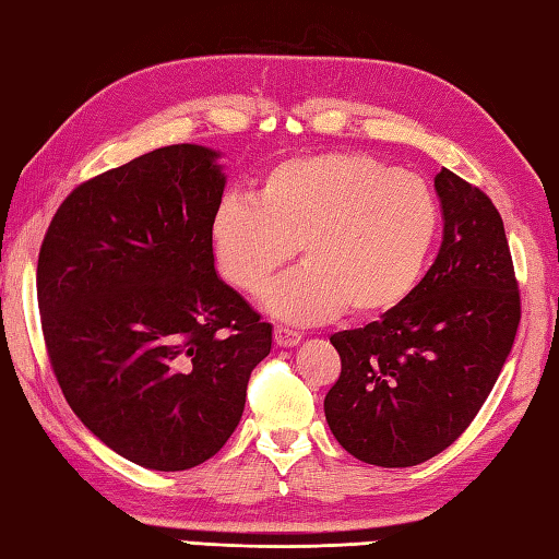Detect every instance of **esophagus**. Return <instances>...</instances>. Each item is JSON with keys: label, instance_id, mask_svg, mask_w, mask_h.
I'll return each mask as SVG.
<instances>
[{"label": "esophagus", "instance_id": "obj_1", "mask_svg": "<svg viewBox=\"0 0 559 559\" xmlns=\"http://www.w3.org/2000/svg\"><path fill=\"white\" fill-rule=\"evenodd\" d=\"M301 341V333L299 331H292V329H284V325H275V343L280 347H292Z\"/></svg>", "mask_w": 559, "mask_h": 559}]
</instances>
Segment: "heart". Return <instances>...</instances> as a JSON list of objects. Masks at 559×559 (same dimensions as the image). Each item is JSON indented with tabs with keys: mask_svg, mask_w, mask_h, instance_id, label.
Segmentation results:
<instances>
[{
	"mask_svg": "<svg viewBox=\"0 0 559 559\" xmlns=\"http://www.w3.org/2000/svg\"><path fill=\"white\" fill-rule=\"evenodd\" d=\"M440 212L418 175L362 153H313L277 163L255 202L226 197L209 226L216 267L255 297L297 248L307 265L267 292L284 321L357 319L396 309L414 292L438 234Z\"/></svg>",
	"mask_w": 559,
	"mask_h": 559,
	"instance_id": "1",
	"label": "heart"
}]
</instances>
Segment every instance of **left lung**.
Returning a JSON list of instances; mask_svg holds the SVG:
<instances>
[{"label":"left lung","instance_id":"8db88e82","mask_svg":"<svg viewBox=\"0 0 559 559\" xmlns=\"http://www.w3.org/2000/svg\"><path fill=\"white\" fill-rule=\"evenodd\" d=\"M443 243L396 309L331 343L341 377L325 394L335 440L367 465L414 467L465 433L511 353L521 294L491 199L436 175Z\"/></svg>","mask_w":559,"mask_h":559}]
</instances>
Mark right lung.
I'll use <instances>...</instances> for the list:
<instances>
[{"label": "right lung", "instance_id": "obj_1", "mask_svg": "<svg viewBox=\"0 0 559 559\" xmlns=\"http://www.w3.org/2000/svg\"><path fill=\"white\" fill-rule=\"evenodd\" d=\"M180 143L82 182L38 252L46 350L75 416L135 465L214 457L246 406L272 325L214 267L226 175Z\"/></svg>", "mask_w": 559, "mask_h": 559}]
</instances>
